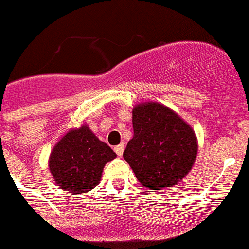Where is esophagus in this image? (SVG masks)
<instances>
[{"mask_svg": "<svg viewBox=\"0 0 249 249\" xmlns=\"http://www.w3.org/2000/svg\"><path fill=\"white\" fill-rule=\"evenodd\" d=\"M114 151L116 152V155L119 156V157H121L122 153H124V143H120V145L115 146Z\"/></svg>", "mask_w": 249, "mask_h": 249, "instance_id": "obj_1", "label": "esophagus"}]
</instances>
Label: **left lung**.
<instances>
[{
  "label": "left lung",
  "mask_w": 249,
  "mask_h": 249,
  "mask_svg": "<svg viewBox=\"0 0 249 249\" xmlns=\"http://www.w3.org/2000/svg\"><path fill=\"white\" fill-rule=\"evenodd\" d=\"M132 121L134 135L124 152L125 162L150 191L175 186L196 160L194 130L175 111L156 102L135 107Z\"/></svg>",
  "instance_id": "left-lung-1"
}]
</instances>
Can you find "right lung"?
<instances>
[{"label":"right lung","mask_w":249,"mask_h":249,"mask_svg":"<svg viewBox=\"0 0 249 249\" xmlns=\"http://www.w3.org/2000/svg\"><path fill=\"white\" fill-rule=\"evenodd\" d=\"M115 157L116 153L84 124L69 130L56 143L49 169L61 189L81 194L98 186L104 165Z\"/></svg>","instance_id":"right-lung-1"}]
</instances>
